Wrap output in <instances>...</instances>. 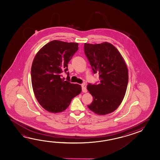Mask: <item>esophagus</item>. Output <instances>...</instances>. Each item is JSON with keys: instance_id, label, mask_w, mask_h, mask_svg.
Masks as SVG:
<instances>
[{"instance_id": "obj_1", "label": "esophagus", "mask_w": 160, "mask_h": 160, "mask_svg": "<svg viewBox=\"0 0 160 160\" xmlns=\"http://www.w3.org/2000/svg\"><path fill=\"white\" fill-rule=\"evenodd\" d=\"M82 90L83 92H88L87 88H86L85 87V86H83V85L82 86Z\"/></svg>"}]
</instances>
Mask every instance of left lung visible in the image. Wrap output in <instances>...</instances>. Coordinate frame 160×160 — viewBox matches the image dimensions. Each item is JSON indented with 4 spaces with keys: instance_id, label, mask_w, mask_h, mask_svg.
<instances>
[{
    "instance_id": "8db88e82",
    "label": "left lung",
    "mask_w": 160,
    "mask_h": 160,
    "mask_svg": "<svg viewBox=\"0 0 160 160\" xmlns=\"http://www.w3.org/2000/svg\"><path fill=\"white\" fill-rule=\"evenodd\" d=\"M85 54L93 72L99 73L98 85L88 84L93 98L88 109L98 115H106L118 108L126 93L129 72L122 56L112 44H84Z\"/></svg>"
}]
</instances>
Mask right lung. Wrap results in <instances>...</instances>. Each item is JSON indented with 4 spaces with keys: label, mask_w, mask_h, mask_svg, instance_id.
I'll list each match as a JSON object with an SVG mask.
<instances>
[{
    "label": "right lung",
    "mask_w": 160,
    "mask_h": 160,
    "mask_svg": "<svg viewBox=\"0 0 160 160\" xmlns=\"http://www.w3.org/2000/svg\"><path fill=\"white\" fill-rule=\"evenodd\" d=\"M78 49V43L54 40L45 44L34 57L31 66V83L38 102L48 112H63L72 99L82 91L81 85L69 82L68 64ZM67 73L68 81L61 78Z\"/></svg>",
    "instance_id": "1"
}]
</instances>
